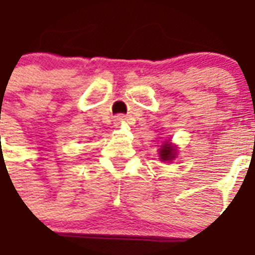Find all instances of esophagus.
Returning a JSON list of instances; mask_svg holds the SVG:
<instances>
[{"instance_id":"esophagus-1","label":"esophagus","mask_w":255,"mask_h":255,"mask_svg":"<svg viewBox=\"0 0 255 255\" xmlns=\"http://www.w3.org/2000/svg\"><path fill=\"white\" fill-rule=\"evenodd\" d=\"M116 121H117V124H121V122L125 121V117H124V116H118V117L116 118Z\"/></svg>"}]
</instances>
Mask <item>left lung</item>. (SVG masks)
I'll return each instance as SVG.
<instances>
[{"label":"left lung","mask_w":255,"mask_h":255,"mask_svg":"<svg viewBox=\"0 0 255 255\" xmlns=\"http://www.w3.org/2000/svg\"><path fill=\"white\" fill-rule=\"evenodd\" d=\"M158 154L161 161H163V162H171L177 157V147L169 141H165L161 145V147H159Z\"/></svg>","instance_id":"1"}]
</instances>
